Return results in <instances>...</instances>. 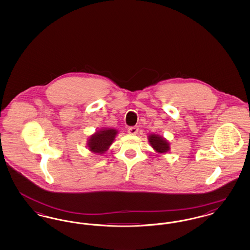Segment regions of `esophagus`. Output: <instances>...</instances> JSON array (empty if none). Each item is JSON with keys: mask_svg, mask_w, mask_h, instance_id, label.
Returning <instances> with one entry per match:
<instances>
[{"mask_svg": "<svg viewBox=\"0 0 250 250\" xmlns=\"http://www.w3.org/2000/svg\"><path fill=\"white\" fill-rule=\"evenodd\" d=\"M138 131H139V128L137 126H132V127L128 128V133L130 135H136L138 133Z\"/></svg>", "mask_w": 250, "mask_h": 250, "instance_id": "1", "label": "esophagus"}]
</instances>
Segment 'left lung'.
I'll return each instance as SVG.
<instances>
[{
	"instance_id": "left-lung-1",
	"label": "left lung",
	"mask_w": 250,
	"mask_h": 250,
	"mask_svg": "<svg viewBox=\"0 0 250 250\" xmlns=\"http://www.w3.org/2000/svg\"><path fill=\"white\" fill-rule=\"evenodd\" d=\"M148 142L152 148L158 154H166L170 150V144L166 139L158 134H150L148 136Z\"/></svg>"
}]
</instances>
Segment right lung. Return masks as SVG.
<instances>
[{
	"mask_svg": "<svg viewBox=\"0 0 250 250\" xmlns=\"http://www.w3.org/2000/svg\"><path fill=\"white\" fill-rule=\"evenodd\" d=\"M117 134L118 131L111 127H105L96 131L88 139L87 147L89 151L96 155L104 154L114 142Z\"/></svg>",
	"mask_w": 250,
	"mask_h": 250,
	"instance_id": "1",
	"label": "right lung"
}]
</instances>
